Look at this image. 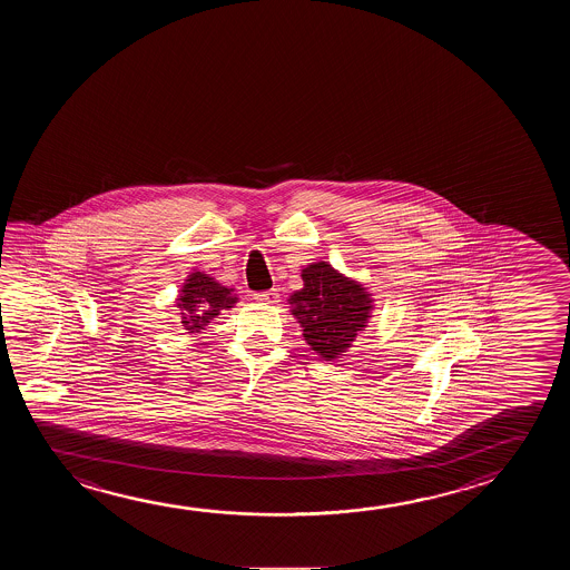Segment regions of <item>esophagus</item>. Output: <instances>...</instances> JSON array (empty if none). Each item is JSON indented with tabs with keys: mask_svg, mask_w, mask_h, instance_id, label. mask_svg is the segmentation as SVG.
I'll use <instances>...</instances> for the list:
<instances>
[{
	"mask_svg": "<svg viewBox=\"0 0 570 570\" xmlns=\"http://www.w3.org/2000/svg\"><path fill=\"white\" fill-rule=\"evenodd\" d=\"M253 297H255L256 302H261V304H278L281 299H278V289H266V292H256V294H253Z\"/></svg>",
	"mask_w": 570,
	"mask_h": 570,
	"instance_id": "34e87169",
	"label": "esophagus"
}]
</instances>
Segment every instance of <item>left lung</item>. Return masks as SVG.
<instances>
[{
    "label": "left lung",
    "instance_id": "left-lung-1",
    "mask_svg": "<svg viewBox=\"0 0 570 570\" xmlns=\"http://www.w3.org/2000/svg\"><path fill=\"white\" fill-rule=\"evenodd\" d=\"M304 288L289 296L292 315L304 331L307 345L325 361L347 353L371 320V294L330 263H312L302 271Z\"/></svg>",
    "mask_w": 570,
    "mask_h": 570
}]
</instances>
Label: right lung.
Returning a JSON list of instances; mask_svg holds the SVG:
<instances>
[{
  "instance_id": "obj_1",
  "label": "right lung",
  "mask_w": 570,
  "mask_h": 570,
  "mask_svg": "<svg viewBox=\"0 0 570 570\" xmlns=\"http://www.w3.org/2000/svg\"><path fill=\"white\" fill-rule=\"evenodd\" d=\"M233 288H225L209 274L191 273L180 289L176 306L180 307L181 325L188 333L206 330L207 323L237 304Z\"/></svg>"
}]
</instances>
